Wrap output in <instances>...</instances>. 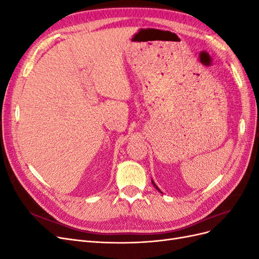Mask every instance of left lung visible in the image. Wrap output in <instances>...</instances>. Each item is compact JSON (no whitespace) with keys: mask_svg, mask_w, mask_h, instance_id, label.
<instances>
[{"mask_svg":"<svg viewBox=\"0 0 259 259\" xmlns=\"http://www.w3.org/2000/svg\"><path fill=\"white\" fill-rule=\"evenodd\" d=\"M151 183H152V185H153V186H154V188H155V189H156V190H158V191H159V192H161V193H162V191H161V190H160V189H159V187H158V186H156V185H155V184H154V182H153V180H152V179H151Z\"/></svg>","mask_w":259,"mask_h":259,"instance_id":"8db88e82","label":"left lung"}]
</instances>
